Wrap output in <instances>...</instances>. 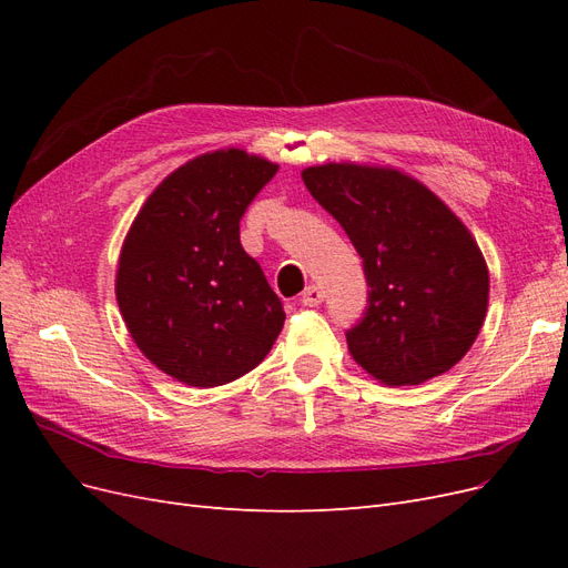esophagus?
<instances>
[{
	"mask_svg": "<svg viewBox=\"0 0 568 568\" xmlns=\"http://www.w3.org/2000/svg\"><path fill=\"white\" fill-rule=\"evenodd\" d=\"M303 305H307V307H317L322 301H324V291L317 286V284H313V286H307L305 291H303Z\"/></svg>",
	"mask_w": 568,
	"mask_h": 568,
	"instance_id": "34e87169",
	"label": "esophagus"
}]
</instances>
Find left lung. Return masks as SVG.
I'll return each mask as SVG.
<instances>
[{"label": "left lung", "instance_id": "1", "mask_svg": "<svg viewBox=\"0 0 568 568\" xmlns=\"http://www.w3.org/2000/svg\"><path fill=\"white\" fill-rule=\"evenodd\" d=\"M301 178L363 257L367 307L346 332L355 363L388 386L455 367L488 311V267L469 230L398 170L326 163Z\"/></svg>", "mask_w": 568, "mask_h": 568}]
</instances>
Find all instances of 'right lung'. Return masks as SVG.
Segmentation results:
<instances>
[{
    "instance_id": "obj_1",
    "label": "right lung",
    "mask_w": 568,
    "mask_h": 568,
    "mask_svg": "<svg viewBox=\"0 0 568 568\" xmlns=\"http://www.w3.org/2000/svg\"><path fill=\"white\" fill-rule=\"evenodd\" d=\"M274 173L239 149L203 153L156 186L125 236L118 307L140 351L182 384L239 379L282 332V301L239 242V222Z\"/></svg>"
}]
</instances>
